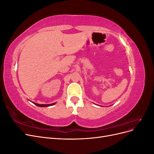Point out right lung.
I'll use <instances>...</instances> for the list:
<instances>
[{"mask_svg": "<svg viewBox=\"0 0 154 154\" xmlns=\"http://www.w3.org/2000/svg\"><path fill=\"white\" fill-rule=\"evenodd\" d=\"M33 103V102H32ZM35 105H36V106H41V107H45V106H51V105H54L55 103H52V104H48V105H44V104H38V103H33Z\"/></svg>", "mask_w": 154, "mask_h": 154, "instance_id": "obj_1", "label": "right lung"}]
</instances>
